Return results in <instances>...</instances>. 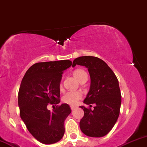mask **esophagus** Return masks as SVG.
<instances>
[{"label": "esophagus", "instance_id": "34e87169", "mask_svg": "<svg viewBox=\"0 0 147 147\" xmlns=\"http://www.w3.org/2000/svg\"><path fill=\"white\" fill-rule=\"evenodd\" d=\"M70 108H71V109H72V110H74V109L76 108V107H75V106H70Z\"/></svg>", "mask_w": 147, "mask_h": 147}]
</instances>
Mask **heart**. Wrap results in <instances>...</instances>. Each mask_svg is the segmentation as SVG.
<instances>
[{"label":"heart","mask_w":147,"mask_h":147,"mask_svg":"<svg viewBox=\"0 0 147 147\" xmlns=\"http://www.w3.org/2000/svg\"><path fill=\"white\" fill-rule=\"evenodd\" d=\"M73 76L78 80L79 82L82 80L84 78H87V74L84 69H77L73 72ZM60 87L62 84H60ZM82 97V93L80 91H71L66 92L62 97L63 102L70 105H76L77 102L79 101Z\"/></svg>","instance_id":"1"}]
</instances>
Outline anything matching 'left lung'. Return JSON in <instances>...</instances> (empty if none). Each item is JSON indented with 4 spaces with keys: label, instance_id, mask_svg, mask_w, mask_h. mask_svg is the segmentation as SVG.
Segmentation results:
<instances>
[{
    "label": "left lung",
    "instance_id": "8db88e82",
    "mask_svg": "<svg viewBox=\"0 0 147 147\" xmlns=\"http://www.w3.org/2000/svg\"><path fill=\"white\" fill-rule=\"evenodd\" d=\"M82 65L90 75V90L84 103L94 104V109L80 107L84 117L80 122L81 131L91 137H102L111 131L119 115L121 96L116 75L105 61L93 56H82L75 59L72 67Z\"/></svg>",
    "mask_w": 147,
    "mask_h": 147
}]
</instances>
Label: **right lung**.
<instances>
[{
    "instance_id": "1",
    "label": "right lung",
    "mask_w": 147,
    "mask_h": 147,
    "mask_svg": "<svg viewBox=\"0 0 147 147\" xmlns=\"http://www.w3.org/2000/svg\"><path fill=\"white\" fill-rule=\"evenodd\" d=\"M72 65L70 60L35 63L25 74L18 92L20 115L29 132L40 142L52 144L64 135L65 120L71 113L67 104L60 102L62 74Z\"/></svg>"
}]
</instances>
